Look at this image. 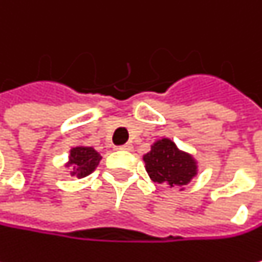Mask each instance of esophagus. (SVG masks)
Here are the masks:
<instances>
[{
  "mask_svg": "<svg viewBox=\"0 0 262 262\" xmlns=\"http://www.w3.org/2000/svg\"><path fill=\"white\" fill-rule=\"evenodd\" d=\"M119 149H121V150H127V152H132V150H134V146H132V143H127V144L121 146Z\"/></svg>",
  "mask_w": 262,
  "mask_h": 262,
  "instance_id": "34e87169",
  "label": "esophagus"
}]
</instances>
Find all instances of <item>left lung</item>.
<instances>
[{"instance_id":"left-lung-1","label":"left lung","mask_w":262,"mask_h":262,"mask_svg":"<svg viewBox=\"0 0 262 262\" xmlns=\"http://www.w3.org/2000/svg\"><path fill=\"white\" fill-rule=\"evenodd\" d=\"M146 171L154 183L167 185L169 188H182L188 185L199 171L195 158L177 147L169 138H161L150 146L143 157Z\"/></svg>"}]
</instances>
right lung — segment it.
I'll return each instance as SVG.
<instances>
[{"instance_id":"right-lung-1","label":"right lung","mask_w":262,"mask_h":262,"mask_svg":"<svg viewBox=\"0 0 262 262\" xmlns=\"http://www.w3.org/2000/svg\"><path fill=\"white\" fill-rule=\"evenodd\" d=\"M102 160L101 154L90 146H76L70 150L67 167H71V176L83 179L96 169L99 161Z\"/></svg>"}]
</instances>
